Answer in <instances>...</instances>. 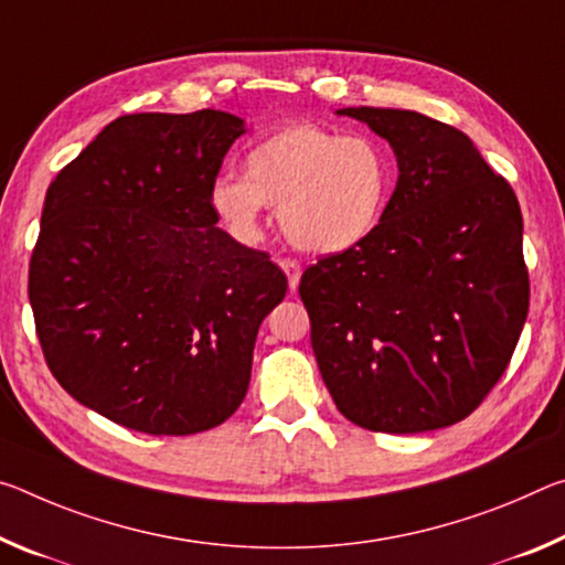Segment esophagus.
Wrapping results in <instances>:
<instances>
[{
    "label": "esophagus",
    "mask_w": 565,
    "mask_h": 565,
    "mask_svg": "<svg viewBox=\"0 0 565 565\" xmlns=\"http://www.w3.org/2000/svg\"><path fill=\"white\" fill-rule=\"evenodd\" d=\"M280 267L285 270V275H288V285H290V290L298 288V282H300V273H302L300 263H298V260H292V257H282V260H280Z\"/></svg>",
    "instance_id": "esophagus-1"
}]
</instances>
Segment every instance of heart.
I'll list each match as a JSON object with an SVG mask.
<instances>
[{"instance_id": "1", "label": "heart", "mask_w": 565, "mask_h": 565, "mask_svg": "<svg viewBox=\"0 0 565 565\" xmlns=\"http://www.w3.org/2000/svg\"><path fill=\"white\" fill-rule=\"evenodd\" d=\"M245 178L225 172L210 184L217 215L243 239L260 235L265 207L310 253H343L381 227L395 184L387 145L373 135L292 122L265 135L245 154Z\"/></svg>"}]
</instances>
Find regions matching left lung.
Listing matches in <instances>:
<instances>
[{
    "mask_svg": "<svg viewBox=\"0 0 565 565\" xmlns=\"http://www.w3.org/2000/svg\"><path fill=\"white\" fill-rule=\"evenodd\" d=\"M340 115L391 142L401 174L381 227L300 277L312 353L350 423L446 428L501 381L529 316L521 205L460 129L411 109Z\"/></svg>",
    "mask_w": 565,
    "mask_h": 565,
    "instance_id": "left-lung-1",
    "label": "left lung"
}]
</instances>
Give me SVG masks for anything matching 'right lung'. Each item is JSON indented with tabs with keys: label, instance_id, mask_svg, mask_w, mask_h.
<instances>
[{
	"label": "right lung",
	"instance_id": "right-lung-1",
	"mask_svg": "<svg viewBox=\"0 0 565 565\" xmlns=\"http://www.w3.org/2000/svg\"><path fill=\"white\" fill-rule=\"evenodd\" d=\"M220 109L125 115L52 180L30 260L44 360L74 401L150 436H192L247 393L288 277L217 227L210 184L243 135Z\"/></svg>",
	"mask_w": 565,
	"mask_h": 565
}]
</instances>
